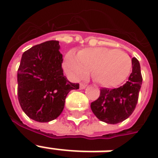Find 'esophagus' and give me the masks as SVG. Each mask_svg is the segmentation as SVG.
I'll return each instance as SVG.
<instances>
[{
    "mask_svg": "<svg viewBox=\"0 0 158 158\" xmlns=\"http://www.w3.org/2000/svg\"><path fill=\"white\" fill-rule=\"evenodd\" d=\"M86 87V84L81 83L80 84V89H85Z\"/></svg>",
    "mask_w": 158,
    "mask_h": 158,
    "instance_id": "obj_1",
    "label": "esophagus"
}]
</instances>
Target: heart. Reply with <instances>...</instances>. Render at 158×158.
I'll list each match as a JSON object with an SVG mask.
<instances>
[{"label": "heart", "mask_w": 158, "mask_h": 158, "mask_svg": "<svg viewBox=\"0 0 158 158\" xmlns=\"http://www.w3.org/2000/svg\"><path fill=\"white\" fill-rule=\"evenodd\" d=\"M132 62L130 56L121 50L106 47L86 48L77 54L69 52L64 68L72 80L84 78L92 71V77L105 87H114L128 77Z\"/></svg>", "instance_id": "1"}]
</instances>
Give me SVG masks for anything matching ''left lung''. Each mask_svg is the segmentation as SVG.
<instances>
[{
    "instance_id": "obj_1",
    "label": "left lung",
    "mask_w": 158,
    "mask_h": 158,
    "mask_svg": "<svg viewBox=\"0 0 158 158\" xmlns=\"http://www.w3.org/2000/svg\"><path fill=\"white\" fill-rule=\"evenodd\" d=\"M132 72L123 86L114 89H101L100 96L91 103V108L98 119L117 124L128 118L133 112L138 101L142 82L141 67L136 57L131 59Z\"/></svg>"
}]
</instances>
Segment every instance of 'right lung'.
I'll return each mask as SVG.
<instances>
[{"mask_svg": "<svg viewBox=\"0 0 158 158\" xmlns=\"http://www.w3.org/2000/svg\"><path fill=\"white\" fill-rule=\"evenodd\" d=\"M59 41H48L22 54L17 71V95L25 113L39 123H48L63 111L65 99L79 83L63 75Z\"/></svg>", "mask_w": 158, "mask_h": 158, "instance_id": "add662e5", "label": "right lung"}]
</instances>
